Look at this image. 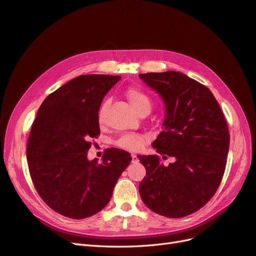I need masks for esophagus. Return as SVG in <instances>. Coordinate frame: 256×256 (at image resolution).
Returning a JSON list of instances; mask_svg holds the SVG:
<instances>
[{"mask_svg":"<svg viewBox=\"0 0 256 256\" xmlns=\"http://www.w3.org/2000/svg\"><path fill=\"white\" fill-rule=\"evenodd\" d=\"M132 163H137L138 162V158L136 154H132Z\"/></svg>","mask_w":256,"mask_h":256,"instance_id":"1","label":"esophagus"}]
</instances>
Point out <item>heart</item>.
Listing matches in <instances>:
<instances>
[{
    "mask_svg": "<svg viewBox=\"0 0 256 256\" xmlns=\"http://www.w3.org/2000/svg\"><path fill=\"white\" fill-rule=\"evenodd\" d=\"M126 98H128L130 104L134 106V109H135L139 114L143 111H148V112L150 111L152 98L144 90L137 87H132L126 90ZM106 106H108V100H106L100 106V110L98 113L100 124H104V112H106ZM143 143H144L143 137L140 135H137V134H126V135L121 136L115 142L116 146L120 147V148L132 150V152L139 150L142 147Z\"/></svg>",
    "mask_w": 256,
    "mask_h": 256,
    "instance_id": "1",
    "label": "heart"
}]
</instances>
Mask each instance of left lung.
<instances>
[{"mask_svg":"<svg viewBox=\"0 0 256 256\" xmlns=\"http://www.w3.org/2000/svg\"><path fill=\"white\" fill-rule=\"evenodd\" d=\"M166 104L164 130L152 147L158 154L138 156L146 169L140 196L152 212L182 218L204 206L221 184L230 150V130L210 90L182 72L140 74Z\"/></svg>","mask_w":256,"mask_h":256,"instance_id":"left-lung-1","label":"left lung"}]
</instances>
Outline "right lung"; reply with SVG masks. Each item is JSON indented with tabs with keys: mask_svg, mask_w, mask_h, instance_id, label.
Masks as SVG:
<instances>
[{
	"mask_svg": "<svg viewBox=\"0 0 256 256\" xmlns=\"http://www.w3.org/2000/svg\"><path fill=\"white\" fill-rule=\"evenodd\" d=\"M119 76L84 74L44 100L26 142L32 182L56 212L72 219L96 214L109 202L130 154L106 150L102 160H88L91 139L100 134V106Z\"/></svg>",
	"mask_w": 256,
	"mask_h": 256,
	"instance_id": "obj_1",
	"label": "right lung"
}]
</instances>
